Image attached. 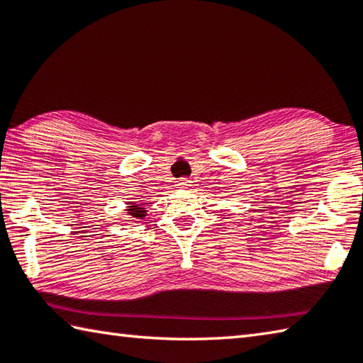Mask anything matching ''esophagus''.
<instances>
[{
	"instance_id": "esophagus-1",
	"label": "esophagus",
	"mask_w": 363,
	"mask_h": 363,
	"mask_svg": "<svg viewBox=\"0 0 363 363\" xmlns=\"http://www.w3.org/2000/svg\"><path fill=\"white\" fill-rule=\"evenodd\" d=\"M190 186H192V181H190L189 177H181V179L177 181V187L179 189H189Z\"/></svg>"
}]
</instances>
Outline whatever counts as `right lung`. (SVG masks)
Masks as SVG:
<instances>
[{"instance_id":"add662e5","label":"right lung","mask_w":363,"mask_h":363,"mask_svg":"<svg viewBox=\"0 0 363 363\" xmlns=\"http://www.w3.org/2000/svg\"><path fill=\"white\" fill-rule=\"evenodd\" d=\"M128 211V216L135 217V219H144V216H146V208H141L140 204H131V206L127 208Z\"/></svg>"}]
</instances>
